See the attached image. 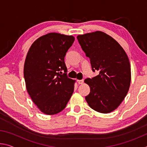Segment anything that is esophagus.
Instances as JSON below:
<instances>
[{"mask_svg":"<svg viewBox=\"0 0 147 147\" xmlns=\"http://www.w3.org/2000/svg\"><path fill=\"white\" fill-rule=\"evenodd\" d=\"M77 82H78V84H82L84 83V80H78Z\"/></svg>","mask_w":147,"mask_h":147,"instance_id":"esophagus-1","label":"esophagus"}]
</instances>
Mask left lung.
I'll use <instances>...</instances> for the list:
<instances>
[{"mask_svg":"<svg viewBox=\"0 0 147 147\" xmlns=\"http://www.w3.org/2000/svg\"><path fill=\"white\" fill-rule=\"evenodd\" d=\"M77 39L90 59L92 71H99L97 76L84 80L90 88L87 102L99 113H110L121 104L130 88L131 68L127 54L117 41L102 32L79 35Z\"/></svg>","mask_w":147,"mask_h":147,"instance_id":"8db88e82","label":"left lung"}]
</instances>
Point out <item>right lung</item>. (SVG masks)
Returning a JSON list of instances; mask_svg holds the SVG:
<instances>
[{
  "instance_id": "add662e5",
  "label": "right lung",
  "mask_w": 147,
  "mask_h": 147,
  "mask_svg": "<svg viewBox=\"0 0 147 147\" xmlns=\"http://www.w3.org/2000/svg\"><path fill=\"white\" fill-rule=\"evenodd\" d=\"M74 41L72 36L49 33L36 39L27 53L24 65L26 90L47 115L63 110L73 93L75 80L67 76L64 58Z\"/></svg>"
}]
</instances>
